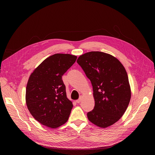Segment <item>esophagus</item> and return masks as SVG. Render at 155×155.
<instances>
[{
  "mask_svg": "<svg viewBox=\"0 0 155 155\" xmlns=\"http://www.w3.org/2000/svg\"><path fill=\"white\" fill-rule=\"evenodd\" d=\"M81 101H82V97H80L78 100L76 101V102H77V103H80L81 102Z\"/></svg>",
  "mask_w": 155,
  "mask_h": 155,
  "instance_id": "1",
  "label": "esophagus"
}]
</instances>
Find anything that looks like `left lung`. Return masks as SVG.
<instances>
[{"mask_svg":"<svg viewBox=\"0 0 155 155\" xmlns=\"http://www.w3.org/2000/svg\"><path fill=\"white\" fill-rule=\"evenodd\" d=\"M77 61L93 87L95 106L87 113L88 120L102 128L112 126L123 116L131 99L126 69L114 56L101 51L86 53Z\"/></svg>","mask_w":155,"mask_h":155,"instance_id":"left-lung-1","label":"left lung"}]
</instances>
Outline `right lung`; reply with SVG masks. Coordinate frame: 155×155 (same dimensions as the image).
I'll use <instances>...</instances> for the list:
<instances>
[{"mask_svg": "<svg viewBox=\"0 0 155 155\" xmlns=\"http://www.w3.org/2000/svg\"><path fill=\"white\" fill-rule=\"evenodd\" d=\"M77 58L70 54H54L31 74L26 86V105L31 114L41 124L56 128L68 120L73 104L67 97L62 76Z\"/></svg>", "mask_w": 155, "mask_h": 155, "instance_id": "add662e5", "label": "right lung"}]
</instances>
